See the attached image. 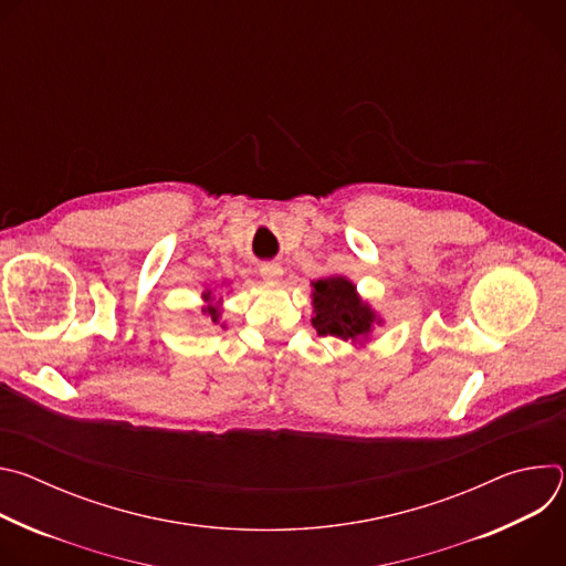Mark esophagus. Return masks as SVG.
<instances>
[{"instance_id":"1","label":"esophagus","mask_w":566,"mask_h":566,"mask_svg":"<svg viewBox=\"0 0 566 566\" xmlns=\"http://www.w3.org/2000/svg\"><path fill=\"white\" fill-rule=\"evenodd\" d=\"M282 273H284V269H282L280 264H262V266H260V275H262V280L269 282V284L280 282V280H282Z\"/></svg>"}]
</instances>
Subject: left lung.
<instances>
[{
    "instance_id": "1",
    "label": "left lung",
    "mask_w": 566,
    "mask_h": 566,
    "mask_svg": "<svg viewBox=\"0 0 566 566\" xmlns=\"http://www.w3.org/2000/svg\"><path fill=\"white\" fill-rule=\"evenodd\" d=\"M313 327L319 336H336L352 345H365L382 317L358 295L356 284L343 275L311 282Z\"/></svg>"
}]
</instances>
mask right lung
Returning <instances> with one entry per match:
<instances>
[{
    "mask_svg": "<svg viewBox=\"0 0 566 566\" xmlns=\"http://www.w3.org/2000/svg\"><path fill=\"white\" fill-rule=\"evenodd\" d=\"M201 297H203L201 313L208 315V317L214 322V325H219V322H221V304H223V297H214V293H212L210 289H206V291L201 293ZM221 327H226L223 322H221Z\"/></svg>",
    "mask_w": 566,
    "mask_h": 566,
    "instance_id": "obj_1",
    "label": "right lung"
}]
</instances>
